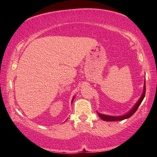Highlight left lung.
Instances as JSON below:
<instances>
[{
    "label": "left lung",
    "instance_id": "1",
    "mask_svg": "<svg viewBox=\"0 0 157 157\" xmlns=\"http://www.w3.org/2000/svg\"><path fill=\"white\" fill-rule=\"evenodd\" d=\"M145 93H146V82H144V90H143V93L141 96L140 98L139 101H138V102L136 103V105L133 107V109L130 111L128 114H126L125 115L123 116H119V117H113V116H109V115H103V114H101L97 112L98 115H99L100 117H101L102 119L105 120V121H121V120L129 118L130 117H132L133 115L134 114L136 113V111H137V109H138L139 106L140 105V104L142 103L143 99H144V96H145Z\"/></svg>",
    "mask_w": 157,
    "mask_h": 157
}]
</instances>
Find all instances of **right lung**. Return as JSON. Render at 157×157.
I'll return each instance as SVG.
<instances>
[{
    "label": "right lung",
    "mask_w": 157,
    "mask_h": 157,
    "mask_svg": "<svg viewBox=\"0 0 157 157\" xmlns=\"http://www.w3.org/2000/svg\"><path fill=\"white\" fill-rule=\"evenodd\" d=\"M73 98H74V97H73ZM73 100H72V102H73Z\"/></svg>",
    "instance_id": "right-lung-1"
}]
</instances>
